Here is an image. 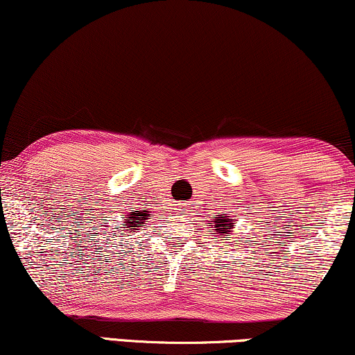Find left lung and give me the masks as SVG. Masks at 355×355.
Here are the masks:
<instances>
[{"label": "left lung", "instance_id": "8db88e82", "mask_svg": "<svg viewBox=\"0 0 355 355\" xmlns=\"http://www.w3.org/2000/svg\"><path fill=\"white\" fill-rule=\"evenodd\" d=\"M208 224L211 227H214V234L219 236V237H224L227 234H232V226H234V223L231 221L230 216H224V214H218L216 218L213 219V221H208ZM214 239H218V237H214Z\"/></svg>", "mask_w": 355, "mask_h": 355}]
</instances>
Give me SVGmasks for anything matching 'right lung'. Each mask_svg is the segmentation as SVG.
Masks as SVG:
<instances>
[{"label": "right lung", "mask_w": 355, "mask_h": 355, "mask_svg": "<svg viewBox=\"0 0 355 355\" xmlns=\"http://www.w3.org/2000/svg\"><path fill=\"white\" fill-rule=\"evenodd\" d=\"M149 213L147 211H132V213L128 214V218L124 219L125 226L124 232H136L141 227V224H146L147 219H149Z\"/></svg>", "instance_id": "right-lung-1"}]
</instances>
